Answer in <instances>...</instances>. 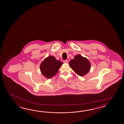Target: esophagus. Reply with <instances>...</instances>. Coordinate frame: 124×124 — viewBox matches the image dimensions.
<instances>
[{"label":"esophagus","mask_w":124,"mask_h":124,"mask_svg":"<svg viewBox=\"0 0 124 124\" xmlns=\"http://www.w3.org/2000/svg\"><path fill=\"white\" fill-rule=\"evenodd\" d=\"M63 62L65 63H68L69 62V61H68V60H64L63 61Z\"/></svg>","instance_id":"obj_1"}]
</instances>
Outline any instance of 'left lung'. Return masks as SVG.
Masks as SVG:
<instances>
[{
	"label": "left lung",
	"instance_id": "1",
	"mask_svg": "<svg viewBox=\"0 0 124 124\" xmlns=\"http://www.w3.org/2000/svg\"><path fill=\"white\" fill-rule=\"evenodd\" d=\"M70 66L78 75L83 76L86 74L90 69V63L85 58L80 55H77L70 62Z\"/></svg>",
	"mask_w": 124,
	"mask_h": 124
}]
</instances>
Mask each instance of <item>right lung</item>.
<instances>
[{
	"label": "right lung",
	"instance_id": "right-lung-1",
	"mask_svg": "<svg viewBox=\"0 0 124 124\" xmlns=\"http://www.w3.org/2000/svg\"><path fill=\"white\" fill-rule=\"evenodd\" d=\"M63 63L57 60L53 56H49L42 62L40 69L43 75L50 79L55 75Z\"/></svg>",
	"mask_w": 124,
	"mask_h": 124
}]
</instances>
